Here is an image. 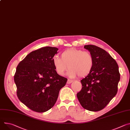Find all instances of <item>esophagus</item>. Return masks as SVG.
I'll return each instance as SVG.
<instances>
[{
    "label": "esophagus",
    "mask_w": 130,
    "mask_h": 130,
    "mask_svg": "<svg viewBox=\"0 0 130 130\" xmlns=\"http://www.w3.org/2000/svg\"><path fill=\"white\" fill-rule=\"evenodd\" d=\"M72 82H73V80H70V79H68L67 82V84H71Z\"/></svg>",
    "instance_id": "1"
}]
</instances>
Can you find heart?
I'll use <instances>...</instances> for the list:
<instances>
[{
    "label": "heart",
    "instance_id": "heart-1",
    "mask_svg": "<svg viewBox=\"0 0 130 130\" xmlns=\"http://www.w3.org/2000/svg\"><path fill=\"white\" fill-rule=\"evenodd\" d=\"M52 62L57 73L63 75L68 69V75L74 78L78 76L84 77L92 71L94 66V58L90 52L70 48L63 51L61 58L54 56Z\"/></svg>",
    "mask_w": 130,
    "mask_h": 130
}]
</instances>
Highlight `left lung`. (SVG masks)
<instances>
[{
	"mask_svg": "<svg viewBox=\"0 0 130 130\" xmlns=\"http://www.w3.org/2000/svg\"><path fill=\"white\" fill-rule=\"evenodd\" d=\"M94 58L91 73L80 82L77 98L85 109L98 111L104 109L118 92L120 75L116 61L104 49L94 45H86Z\"/></svg>",
	"mask_w": 130,
	"mask_h": 130,
	"instance_id": "1",
	"label": "left lung"
}]
</instances>
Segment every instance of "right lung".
<instances>
[{
	"instance_id": "right-lung-1",
	"label": "right lung",
	"mask_w": 130,
	"mask_h": 130,
	"mask_svg": "<svg viewBox=\"0 0 130 130\" xmlns=\"http://www.w3.org/2000/svg\"><path fill=\"white\" fill-rule=\"evenodd\" d=\"M55 47L32 51L18 64L14 76L19 100L31 110L44 112L56 103L67 79L57 74L52 62Z\"/></svg>"
}]
</instances>
